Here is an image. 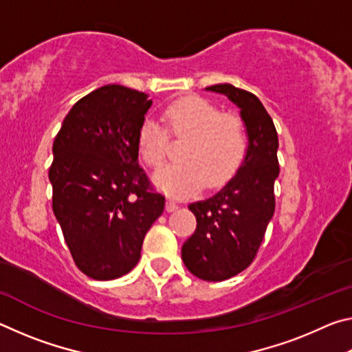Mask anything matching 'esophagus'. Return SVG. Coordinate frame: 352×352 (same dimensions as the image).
Instances as JSON below:
<instances>
[{"label": "esophagus", "instance_id": "1", "mask_svg": "<svg viewBox=\"0 0 352 352\" xmlns=\"http://www.w3.org/2000/svg\"><path fill=\"white\" fill-rule=\"evenodd\" d=\"M177 208H178V204H177L175 200L169 199L168 201H166V211H169V212H170V211H175Z\"/></svg>", "mask_w": 352, "mask_h": 352}]
</instances>
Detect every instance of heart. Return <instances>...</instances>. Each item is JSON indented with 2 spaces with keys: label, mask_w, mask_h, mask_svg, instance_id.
Wrapping results in <instances>:
<instances>
[{
  "label": "heart",
  "mask_w": 352,
  "mask_h": 352,
  "mask_svg": "<svg viewBox=\"0 0 352 352\" xmlns=\"http://www.w3.org/2000/svg\"><path fill=\"white\" fill-rule=\"evenodd\" d=\"M166 127L146 119L138 129L136 147L146 164L160 168L168 153L169 133L188 138L182 152L183 163L169 164L153 175L157 186L175 197H188L204 188L228 182L245 158L248 130L236 113H222L211 100L199 96L177 99L166 107Z\"/></svg>",
  "instance_id": "b5f03b06"
}]
</instances>
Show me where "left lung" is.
I'll return each instance as SVG.
<instances>
[{
	"mask_svg": "<svg viewBox=\"0 0 352 352\" xmlns=\"http://www.w3.org/2000/svg\"><path fill=\"white\" fill-rule=\"evenodd\" d=\"M206 90L222 93L239 107L248 130V151L236 175L219 192L189 205L197 228L183 243L182 258L197 278L225 281L254 261L275 212L278 133L273 119L253 93L231 83Z\"/></svg>",
	"mask_w": 352,
	"mask_h": 352,
	"instance_id": "1",
	"label": "left lung"
}]
</instances>
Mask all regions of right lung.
I'll list each match as a JSON object with an SVG mask.
<instances>
[{
    "mask_svg": "<svg viewBox=\"0 0 352 352\" xmlns=\"http://www.w3.org/2000/svg\"><path fill=\"white\" fill-rule=\"evenodd\" d=\"M152 100L105 85L77 100L52 144V211L77 269L98 281L138 264L164 195L138 164L136 135Z\"/></svg>",
    "mask_w": 352,
    "mask_h": 352,
    "instance_id": "add662e5",
    "label": "right lung"
}]
</instances>
